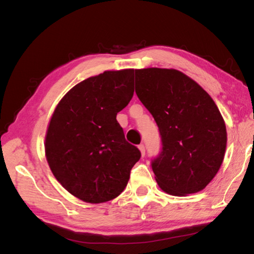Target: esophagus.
<instances>
[{
	"instance_id": "1",
	"label": "esophagus",
	"mask_w": 254,
	"mask_h": 254,
	"mask_svg": "<svg viewBox=\"0 0 254 254\" xmlns=\"http://www.w3.org/2000/svg\"><path fill=\"white\" fill-rule=\"evenodd\" d=\"M139 149H140V151H141V154H142V157L144 156L145 154V147H144V144H139Z\"/></svg>"
}]
</instances>
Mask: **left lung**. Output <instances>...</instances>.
I'll list each match as a JSON object with an SVG mask.
<instances>
[{"instance_id": "1", "label": "left lung", "mask_w": 254, "mask_h": 254, "mask_svg": "<svg viewBox=\"0 0 254 254\" xmlns=\"http://www.w3.org/2000/svg\"><path fill=\"white\" fill-rule=\"evenodd\" d=\"M135 93L160 133L161 151L151 161L158 185L175 196L200 191L226 149L225 123L212 97L182 71L163 68L135 69Z\"/></svg>"}]
</instances>
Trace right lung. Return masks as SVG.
<instances>
[{"label": "right lung", "instance_id": "add662e5", "mask_svg": "<svg viewBox=\"0 0 254 254\" xmlns=\"http://www.w3.org/2000/svg\"><path fill=\"white\" fill-rule=\"evenodd\" d=\"M133 93L134 69L104 71L74 86L51 117L47 161L62 186L86 203L118 197L141 157L117 121Z\"/></svg>", "mask_w": 254, "mask_h": 254}]
</instances>
